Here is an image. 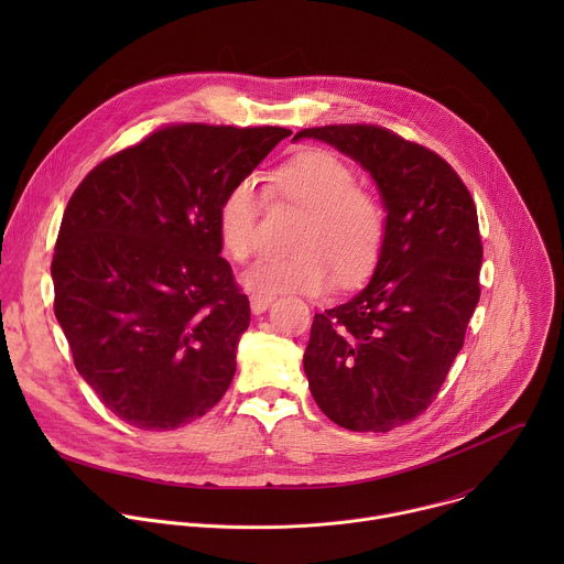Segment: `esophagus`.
<instances>
[{"instance_id": "1", "label": "esophagus", "mask_w": 564, "mask_h": 564, "mask_svg": "<svg viewBox=\"0 0 564 564\" xmlns=\"http://www.w3.org/2000/svg\"><path fill=\"white\" fill-rule=\"evenodd\" d=\"M272 303H274V296H259V294L250 296V307L254 314H263Z\"/></svg>"}]
</instances>
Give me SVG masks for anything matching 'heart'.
Listing matches in <instances>:
<instances>
[{
    "label": "heart",
    "instance_id": "1",
    "mask_svg": "<svg viewBox=\"0 0 564 564\" xmlns=\"http://www.w3.org/2000/svg\"><path fill=\"white\" fill-rule=\"evenodd\" d=\"M276 189L305 209L292 254H268L240 274L252 294H321L335 276L350 285L377 265L386 240V214L375 194L355 185V172L324 149L301 151L274 174ZM263 189L257 176L238 178L218 207L223 250L246 261L257 248Z\"/></svg>",
    "mask_w": 564,
    "mask_h": 564
}]
</instances>
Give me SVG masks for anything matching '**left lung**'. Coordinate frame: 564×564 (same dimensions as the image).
Here are the masks:
<instances>
[{
	"mask_svg": "<svg viewBox=\"0 0 564 564\" xmlns=\"http://www.w3.org/2000/svg\"><path fill=\"white\" fill-rule=\"evenodd\" d=\"M372 178L386 240L370 281L314 314L303 370L316 406L357 433L422 415L464 346L479 301L481 240L473 198L444 158L370 124L303 129Z\"/></svg>",
	"mask_w": 564,
	"mask_h": 564,
	"instance_id": "obj_1",
	"label": "left lung"
}]
</instances>
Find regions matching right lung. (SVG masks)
<instances>
[{
	"label": "right lung",
	"mask_w": 564,
	"mask_h": 564,
	"mask_svg": "<svg viewBox=\"0 0 564 564\" xmlns=\"http://www.w3.org/2000/svg\"><path fill=\"white\" fill-rule=\"evenodd\" d=\"M290 133L165 127L70 196L51 263L55 318L79 377L124 424L174 431L227 392L250 301L220 257L218 207Z\"/></svg>",
	"instance_id": "obj_1"
}]
</instances>
